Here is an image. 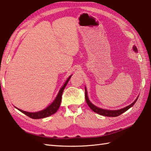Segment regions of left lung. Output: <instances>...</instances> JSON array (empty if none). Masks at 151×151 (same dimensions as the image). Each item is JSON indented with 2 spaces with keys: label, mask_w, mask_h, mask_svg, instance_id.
<instances>
[{
  "label": "left lung",
  "mask_w": 151,
  "mask_h": 151,
  "mask_svg": "<svg viewBox=\"0 0 151 151\" xmlns=\"http://www.w3.org/2000/svg\"><path fill=\"white\" fill-rule=\"evenodd\" d=\"M133 50H134L136 52H138V49L135 46H134L133 47ZM85 99H86V103L88 104V105L89 106V107L90 109H91L93 112H95L96 113L99 114L100 115H102V116H109V117H116V116H118L119 115H121L122 114H123V112H125V111H127V110L129 109L130 107H132L134 105V103L136 102L137 98L134 101L131 105H130L129 106H127L125 108L122 109H119L118 110H105V109H99L98 107L96 106L95 105H93L92 103H91L89 101V99L88 98V96H87V91L85 88Z\"/></svg>",
  "instance_id": "obj_1"
}]
</instances>
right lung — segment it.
<instances>
[{
  "label": "right lung",
  "mask_w": 151,
  "mask_h": 151,
  "mask_svg": "<svg viewBox=\"0 0 151 151\" xmlns=\"http://www.w3.org/2000/svg\"><path fill=\"white\" fill-rule=\"evenodd\" d=\"M71 76L69 77V78L66 80V81L65 82L64 85L63 86L61 90H60L58 95V96H57L55 99L54 100V101H53L51 104V105H50L49 106H48L47 108L45 109V110H41V111H39L37 112H28L24 111V110H22L21 109H19V110H20L21 112L24 113V114L28 116V117H29V118H31L32 119L44 118H46V117L53 114L58 111V110L59 108L60 104H61V102L63 92L66 87V85L68 84V82L69 81V80H70V78H71Z\"/></svg>",
  "instance_id": "1"
}]
</instances>
